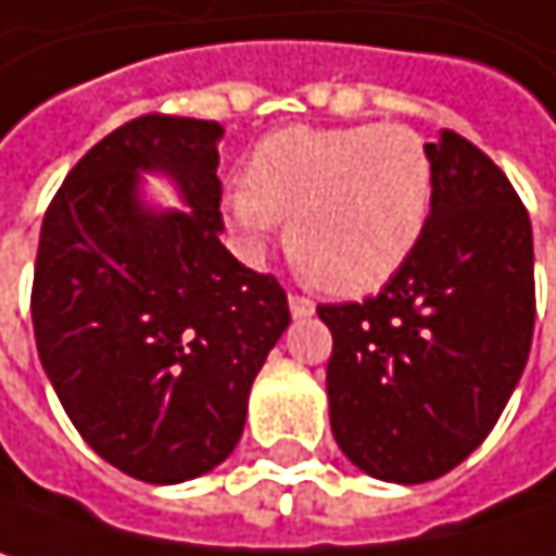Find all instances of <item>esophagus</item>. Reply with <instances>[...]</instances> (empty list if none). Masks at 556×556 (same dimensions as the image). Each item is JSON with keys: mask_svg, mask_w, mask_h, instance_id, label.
<instances>
[{"mask_svg": "<svg viewBox=\"0 0 556 556\" xmlns=\"http://www.w3.org/2000/svg\"><path fill=\"white\" fill-rule=\"evenodd\" d=\"M290 313H293V319H309L316 313V306H313V300H306L300 293H290Z\"/></svg>", "mask_w": 556, "mask_h": 556, "instance_id": "1", "label": "esophagus"}]
</instances>
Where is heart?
<instances>
[{"label": "heart", "instance_id": "1", "mask_svg": "<svg viewBox=\"0 0 556 556\" xmlns=\"http://www.w3.org/2000/svg\"><path fill=\"white\" fill-rule=\"evenodd\" d=\"M247 250L290 220L293 260L332 293L381 290L414 256L433 211V159L404 123L293 126L266 136L224 194Z\"/></svg>", "mask_w": 556, "mask_h": 556}]
</instances>
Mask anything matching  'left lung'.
<instances>
[{
	"mask_svg": "<svg viewBox=\"0 0 556 556\" xmlns=\"http://www.w3.org/2000/svg\"><path fill=\"white\" fill-rule=\"evenodd\" d=\"M433 211L414 256L365 303L319 306L339 450L381 482L456 469L498 424L534 336L531 217L453 129L427 142Z\"/></svg>",
	"mask_w": 556,
	"mask_h": 556,
	"instance_id": "1",
	"label": "left lung"
}]
</instances>
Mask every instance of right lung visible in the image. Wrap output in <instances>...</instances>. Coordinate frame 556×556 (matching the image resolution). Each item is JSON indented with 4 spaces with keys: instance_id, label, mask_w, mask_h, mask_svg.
Instances as JSON below:
<instances>
[{
    "instance_id": "right-lung-1",
    "label": "right lung",
    "mask_w": 556,
    "mask_h": 556,
    "mask_svg": "<svg viewBox=\"0 0 556 556\" xmlns=\"http://www.w3.org/2000/svg\"><path fill=\"white\" fill-rule=\"evenodd\" d=\"M214 119L149 113L103 136L45 211L31 326L41 368L87 446L175 485L220 466L290 326L287 293L220 243ZM185 208L141 201V172Z\"/></svg>"
}]
</instances>
